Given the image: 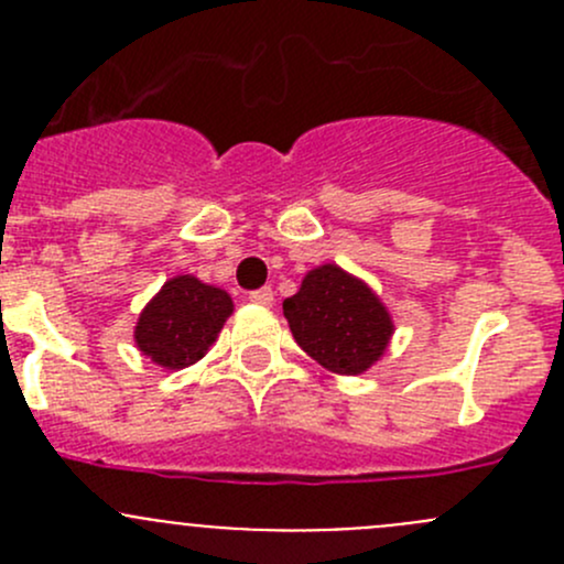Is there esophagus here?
I'll list each match as a JSON object with an SVG mask.
<instances>
[{
	"instance_id": "1",
	"label": "esophagus",
	"mask_w": 564,
	"mask_h": 564,
	"mask_svg": "<svg viewBox=\"0 0 564 564\" xmlns=\"http://www.w3.org/2000/svg\"><path fill=\"white\" fill-rule=\"evenodd\" d=\"M272 289L264 286V289H256V292H250V303L256 305H272Z\"/></svg>"
}]
</instances>
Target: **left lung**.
Wrapping results in <instances>:
<instances>
[{"label":"left lung","mask_w":564,"mask_h":564,"mask_svg":"<svg viewBox=\"0 0 564 564\" xmlns=\"http://www.w3.org/2000/svg\"><path fill=\"white\" fill-rule=\"evenodd\" d=\"M283 316L300 349L346 377L371 368L392 335V318L377 294L335 264L311 270L300 292L283 300Z\"/></svg>","instance_id":"1"}]
</instances>
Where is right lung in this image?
<instances>
[{"label": "right lung", "mask_w": 564, "mask_h": 564, "mask_svg": "<svg viewBox=\"0 0 564 564\" xmlns=\"http://www.w3.org/2000/svg\"><path fill=\"white\" fill-rule=\"evenodd\" d=\"M235 305L224 289L193 275L163 283L135 324V346L163 368L193 366L207 355Z\"/></svg>", "instance_id": "1"}]
</instances>
